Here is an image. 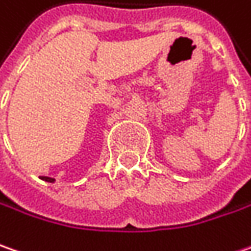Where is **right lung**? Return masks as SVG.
I'll list each match as a JSON object with an SVG mask.
<instances>
[{
    "mask_svg": "<svg viewBox=\"0 0 251 251\" xmlns=\"http://www.w3.org/2000/svg\"><path fill=\"white\" fill-rule=\"evenodd\" d=\"M41 178H42V179L46 182H55V179H53V178H49V176H41Z\"/></svg>",
    "mask_w": 251,
    "mask_h": 251,
    "instance_id": "add662e5",
    "label": "right lung"
}]
</instances>
